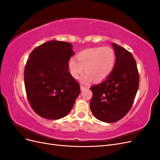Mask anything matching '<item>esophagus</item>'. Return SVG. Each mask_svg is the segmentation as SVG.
I'll list each match as a JSON object with an SVG mask.
<instances>
[{
	"instance_id": "obj_1",
	"label": "esophagus",
	"mask_w": 160,
	"mask_h": 160,
	"mask_svg": "<svg viewBox=\"0 0 160 160\" xmlns=\"http://www.w3.org/2000/svg\"><path fill=\"white\" fill-rule=\"evenodd\" d=\"M80 88H81V91H83L84 89H86V87H85V86H83V85H81Z\"/></svg>"
}]
</instances>
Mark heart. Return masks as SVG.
<instances>
[{
  "label": "heart",
  "mask_w": 160,
  "mask_h": 160,
  "mask_svg": "<svg viewBox=\"0 0 160 160\" xmlns=\"http://www.w3.org/2000/svg\"><path fill=\"white\" fill-rule=\"evenodd\" d=\"M76 58L69 60L68 67L71 76L78 79L83 71L85 73L81 81L89 83L93 79L95 82L105 80L112 73L116 63V54L110 47H98L86 49L79 52Z\"/></svg>",
  "instance_id": "heart-1"
}]
</instances>
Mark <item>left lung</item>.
I'll return each instance as SVG.
<instances>
[{
  "instance_id": "1",
  "label": "left lung",
  "mask_w": 160,
  "mask_h": 160,
  "mask_svg": "<svg viewBox=\"0 0 160 160\" xmlns=\"http://www.w3.org/2000/svg\"><path fill=\"white\" fill-rule=\"evenodd\" d=\"M116 63L104 81L90 88L93 96L90 109L95 117L106 123L122 119L132 107L139 88V77L133 55L124 48L112 43Z\"/></svg>"
}]
</instances>
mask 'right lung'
I'll return each mask as SVG.
<instances>
[{
	"mask_svg": "<svg viewBox=\"0 0 160 160\" xmlns=\"http://www.w3.org/2000/svg\"><path fill=\"white\" fill-rule=\"evenodd\" d=\"M74 55L69 42L51 41L31 52L24 71L31 107L41 117L58 119L73 107L79 85L71 75L68 62Z\"/></svg>",
	"mask_w": 160,
	"mask_h": 160,
	"instance_id": "1",
	"label": "right lung"
}]
</instances>
